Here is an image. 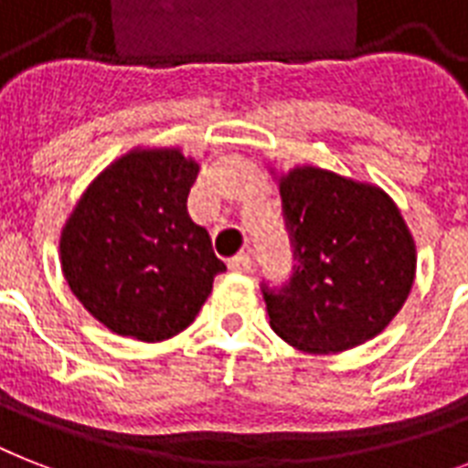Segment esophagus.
<instances>
[{
  "instance_id": "1",
  "label": "esophagus",
  "mask_w": 468,
  "mask_h": 468,
  "mask_svg": "<svg viewBox=\"0 0 468 468\" xmlns=\"http://www.w3.org/2000/svg\"><path fill=\"white\" fill-rule=\"evenodd\" d=\"M228 267H230L233 271H240L242 274V271L252 270V260H250L248 252H238V255L228 260Z\"/></svg>"
}]
</instances>
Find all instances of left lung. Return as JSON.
Returning a JSON list of instances; mask_svg holds the SVG:
<instances>
[{
	"label": "left lung",
	"mask_w": 468,
	"mask_h": 468,
	"mask_svg": "<svg viewBox=\"0 0 468 468\" xmlns=\"http://www.w3.org/2000/svg\"><path fill=\"white\" fill-rule=\"evenodd\" d=\"M277 179L299 267L279 292L264 289L271 330L311 355L377 337L406 303L418 264L396 201L313 165Z\"/></svg>",
	"instance_id": "1"
}]
</instances>
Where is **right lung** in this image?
<instances>
[{
    "mask_svg": "<svg viewBox=\"0 0 468 468\" xmlns=\"http://www.w3.org/2000/svg\"><path fill=\"white\" fill-rule=\"evenodd\" d=\"M198 167L179 148H133L99 172L65 220V282L112 333L175 337L226 271L206 228L186 211Z\"/></svg>",
    "mask_w": 468,
    "mask_h": 468,
    "instance_id": "obj_1",
    "label": "right lung"
}]
</instances>
